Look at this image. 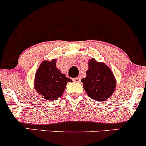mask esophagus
<instances>
[{"instance_id": "esophagus-1", "label": "esophagus", "mask_w": 146, "mask_h": 146, "mask_svg": "<svg viewBox=\"0 0 146 146\" xmlns=\"http://www.w3.org/2000/svg\"><path fill=\"white\" fill-rule=\"evenodd\" d=\"M80 80H81V78H80V77L75 78H73V81H75V82H80Z\"/></svg>"}]
</instances>
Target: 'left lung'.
<instances>
[{
  "mask_svg": "<svg viewBox=\"0 0 146 146\" xmlns=\"http://www.w3.org/2000/svg\"><path fill=\"white\" fill-rule=\"evenodd\" d=\"M88 67L86 78L81 80L84 90L94 100H106L115 90L116 80L112 71L105 64L94 58L90 60Z\"/></svg>",
  "mask_w": 146,
  "mask_h": 146,
  "instance_id": "left-lung-1",
  "label": "left lung"
}]
</instances>
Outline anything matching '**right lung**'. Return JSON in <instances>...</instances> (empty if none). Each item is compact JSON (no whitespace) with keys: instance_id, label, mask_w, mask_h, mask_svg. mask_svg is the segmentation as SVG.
<instances>
[{"instance_id":"add662e5","label":"right lung","mask_w":146,"mask_h":146,"mask_svg":"<svg viewBox=\"0 0 146 146\" xmlns=\"http://www.w3.org/2000/svg\"><path fill=\"white\" fill-rule=\"evenodd\" d=\"M56 63V59L44 61L35 74V90L47 100L52 101L62 96L67 82H72L57 68Z\"/></svg>"}]
</instances>
